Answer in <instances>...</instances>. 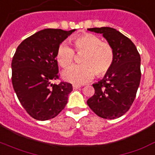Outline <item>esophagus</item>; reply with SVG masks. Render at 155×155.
Instances as JSON below:
<instances>
[{"mask_svg": "<svg viewBox=\"0 0 155 155\" xmlns=\"http://www.w3.org/2000/svg\"><path fill=\"white\" fill-rule=\"evenodd\" d=\"M72 87H73V89H79L81 87V86H80V85H78V84H73Z\"/></svg>", "mask_w": 155, "mask_h": 155, "instance_id": "34e87169", "label": "esophagus"}]
</instances>
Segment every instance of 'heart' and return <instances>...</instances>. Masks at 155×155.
<instances>
[{
	"label": "heart",
	"instance_id": "b5f03b06",
	"mask_svg": "<svg viewBox=\"0 0 155 155\" xmlns=\"http://www.w3.org/2000/svg\"><path fill=\"white\" fill-rule=\"evenodd\" d=\"M77 52H84L81 58V65H75L63 73L67 81L75 84H85L95 77L105 75L112 66L114 51L108 43L103 42L99 36L85 33L72 38ZM75 53L71 46L62 43L56 51V60L63 68H68L73 63Z\"/></svg>",
	"mask_w": 155,
	"mask_h": 155
}]
</instances>
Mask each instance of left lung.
I'll use <instances>...</instances> for the list:
<instances>
[{
    "mask_svg": "<svg viewBox=\"0 0 155 155\" xmlns=\"http://www.w3.org/2000/svg\"><path fill=\"white\" fill-rule=\"evenodd\" d=\"M87 30L103 35L112 47L114 60L103 80L92 84L95 94L87 104L101 118H119L130 109L136 96L141 80L140 55L134 43L113 28Z\"/></svg>",
    "mask_w": 155,
    "mask_h": 155,
    "instance_id": "8db88e82",
    "label": "left lung"
}]
</instances>
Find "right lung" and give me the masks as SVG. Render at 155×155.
<instances>
[{
  "label": "right lung",
  "instance_id": "obj_1",
  "mask_svg": "<svg viewBox=\"0 0 155 155\" xmlns=\"http://www.w3.org/2000/svg\"><path fill=\"white\" fill-rule=\"evenodd\" d=\"M75 29L46 28L21 43L12 60V83L17 98L29 115L37 120L53 119L65 107L72 91L59 79L56 51Z\"/></svg>",
  "mask_w": 155,
  "mask_h": 155
}]
</instances>
